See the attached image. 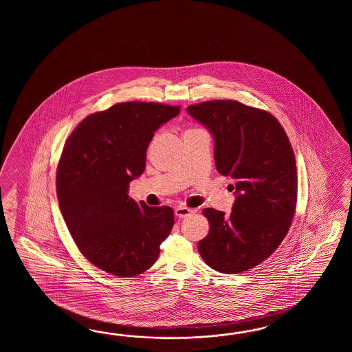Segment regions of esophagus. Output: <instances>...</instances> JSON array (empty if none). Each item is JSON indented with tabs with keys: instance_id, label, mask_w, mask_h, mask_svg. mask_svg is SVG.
Listing matches in <instances>:
<instances>
[{
	"instance_id": "1",
	"label": "esophagus",
	"mask_w": 352,
	"mask_h": 352,
	"mask_svg": "<svg viewBox=\"0 0 352 352\" xmlns=\"http://www.w3.org/2000/svg\"><path fill=\"white\" fill-rule=\"evenodd\" d=\"M194 212L195 210L188 209V208H182V206H179V208H176V210H175L176 217H179V219L190 217V215H191V214H194Z\"/></svg>"
}]
</instances>
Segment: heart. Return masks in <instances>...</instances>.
Segmentation results:
<instances>
[{"mask_svg": "<svg viewBox=\"0 0 352 352\" xmlns=\"http://www.w3.org/2000/svg\"><path fill=\"white\" fill-rule=\"evenodd\" d=\"M188 131H192V129H188Z\"/></svg>", "mask_w": 352, "mask_h": 352, "instance_id": "obj_1", "label": "heart"}]
</instances>
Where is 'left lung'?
Segmentation results:
<instances>
[{"mask_svg":"<svg viewBox=\"0 0 352 352\" xmlns=\"http://www.w3.org/2000/svg\"><path fill=\"white\" fill-rule=\"evenodd\" d=\"M187 112L214 137L217 173L230 177L232 214L204 209L209 234L199 252L212 270L238 274L276 252L289 230L297 204L292 146L277 118L236 100L188 105Z\"/></svg>","mask_w":352,"mask_h":352,"instance_id":"1","label":"left lung"}]
</instances>
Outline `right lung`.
I'll return each instance as SVG.
<instances>
[{
    "label": "right lung",
    "mask_w": 352,
    "mask_h": 352,
    "mask_svg": "<svg viewBox=\"0 0 352 352\" xmlns=\"http://www.w3.org/2000/svg\"><path fill=\"white\" fill-rule=\"evenodd\" d=\"M177 105L126 102L93 113L63 148L56 171L59 208L82 254L99 270L135 277L157 261L175 220L168 206L129 197V182L146 167L155 132Z\"/></svg>",
    "instance_id": "1"
}]
</instances>
